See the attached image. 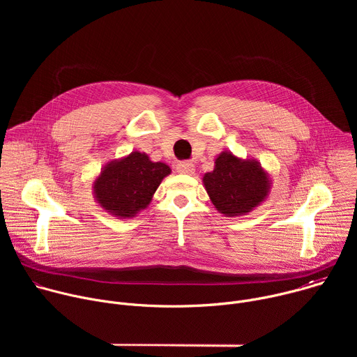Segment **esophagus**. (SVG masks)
I'll return each instance as SVG.
<instances>
[{
  "label": "esophagus",
  "mask_w": 357,
  "mask_h": 357,
  "mask_svg": "<svg viewBox=\"0 0 357 357\" xmlns=\"http://www.w3.org/2000/svg\"><path fill=\"white\" fill-rule=\"evenodd\" d=\"M176 172L182 175H192L195 172V165L189 161H182L176 165Z\"/></svg>",
  "instance_id": "obj_1"
}]
</instances>
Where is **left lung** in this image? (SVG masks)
Masks as SVG:
<instances>
[{
    "label": "left lung",
    "instance_id": "obj_1",
    "mask_svg": "<svg viewBox=\"0 0 357 357\" xmlns=\"http://www.w3.org/2000/svg\"><path fill=\"white\" fill-rule=\"evenodd\" d=\"M203 185L216 211L227 218L250 213L267 200L271 192L270 174L256 160L240 158L223 151L215 169L203 175Z\"/></svg>",
    "mask_w": 357,
    "mask_h": 357
}]
</instances>
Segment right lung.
Listing matches in <instances>:
<instances>
[{"instance_id": "right-lung-1", "label": "right lung", "mask_w": 357, "mask_h": 357, "mask_svg": "<svg viewBox=\"0 0 357 357\" xmlns=\"http://www.w3.org/2000/svg\"><path fill=\"white\" fill-rule=\"evenodd\" d=\"M171 174L164 162L151 161L145 152L132 151L101 168L93 181L98 206L119 219L135 218L152 200L162 179Z\"/></svg>"}]
</instances>
